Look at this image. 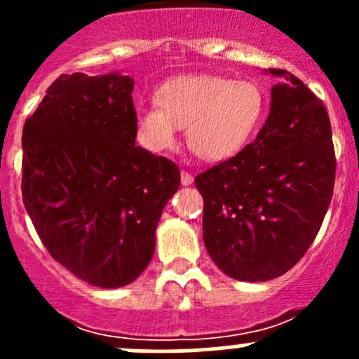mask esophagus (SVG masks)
Masks as SVG:
<instances>
[{
  "mask_svg": "<svg viewBox=\"0 0 359 359\" xmlns=\"http://www.w3.org/2000/svg\"><path fill=\"white\" fill-rule=\"evenodd\" d=\"M193 182V175H191L189 172H186V170H182V172H180V184H182V186H191Z\"/></svg>",
  "mask_w": 359,
  "mask_h": 359,
  "instance_id": "obj_1",
  "label": "esophagus"
}]
</instances>
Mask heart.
<instances>
[{
  "label": "heart",
  "instance_id": "1",
  "mask_svg": "<svg viewBox=\"0 0 359 359\" xmlns=\"http://www.w3.org/2000/svg\"><path fill=\"white\" fill-rule=\"evenodd\" d=\"M156 107L137 111V132L146 149L165 153L177 147L186 128L189 149L203 161L236 156L262 125L267 99L250 79L213 74L179 76L163 83Z\"/></svg>",
  "mask_w": 359,
  "mask_h": 359
}]
</instances>
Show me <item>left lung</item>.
Here are the masks:
<instances>
[{"label":"left lung","instance_id":"obj_1","mask_svg":"<svg viewBox=\"0 0 359 359\" xmlns=\"http://www.w3.org/2000/svg\"><path fill=\"white\" fill-rule=\"evenodd\" d=\"M257 139L194 180L203 201V241L224 274L269 281L292 269L316 238L335 182L325 104L281 69Z\"/></svg>","mask_w":359,"mask_h":359}]
</instances>
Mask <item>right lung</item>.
<instances>
[{"label": "right lung", "mask_w": 359, "mask_h": 359, "mask_svg": "<svg viewBox=\"0 0 359 359\" xmlns=\"http://www.w3.org/2000/svg\"><path fill=\"white\" fill-rule=\"evenodd\" d=\"M133 78L62 74L22 133V200L50 255L93 287L119 288L153 259L175 163L135 146Z\"/></svg>", "instance_id": "right-lung-1"}]
</instances>
